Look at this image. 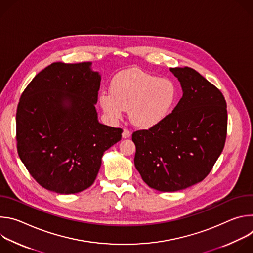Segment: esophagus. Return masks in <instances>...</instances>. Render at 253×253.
Instances as JSON below:
<instances>
[{"mask_svg":"<svg viewBox=\"0 0 253 253\" xmlns=\"http://www.w3.org/2000/svg\"><path fill=\"white\" fill-rule=\"evenodd\" d=\"M130 136H131V132L128 129H124L123 132H122V137L124 139H126V138H129Z\"/></svg>","mask_w":253,"mask_h":253,"instance_id":"esophagus-1","label":"esophagus"}]
</instances>
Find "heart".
Returning <instances> with one entry per match:
<instances>
[{
  "mask_svg": "<svg viewBox=\"0 0 253 253\" xmlns=\"http://www.w3.org/2000/svg\"><path fill=\"white\" fill-rule=\"evenodd\" d=\"M176 98L177 88L170 79L129 69L118 73L111 81L110 92L102 91L98 100L110 120H120L129 109L136 126L150 128L169 115Z\"/></svg>",
  "mask_w": 253,
  "mask_h": 253,
  "instance_id": "b5f03b06",
  "label": "heart"
}]
</instances>
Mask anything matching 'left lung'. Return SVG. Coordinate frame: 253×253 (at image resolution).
Wrapping results in <instances>:
<instances>
[{"mask_svg":"<svg viewBox=\"0 0 253 253\" xmlns=\"http://www.w3.org/2000/svg\"><path fill=\"white\" fill-rule=\"evenodd\" d=\"M182 98L161 123L132 134L134 164L143 181L162 192L190 187L209 174L227 132L222 93L192 68H170Z\"/></svg>","mask_w":253,"mask_h":253,"instance_id":"obj_1","label":"left lung"}]
</instances>
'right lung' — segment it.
<instances>
[{
  "label": "right lung",
  "mask_w": 253,
  "mask_h": 253,
  "mask_svg": "<svg viewBox=\"0 0 253 253\" xmlns=\"http://www.w3.org/2000/svg\"><path fill=\"white\" fill-rule=\"evenodd\" d=\"M91 62H56L35 76L17 108L20 159L42 187L74 194L90 187L122 129L101 124L95 104L101 76Z\"/></svg>",
  "instance_id": "add662e5"
}]
</instances>
